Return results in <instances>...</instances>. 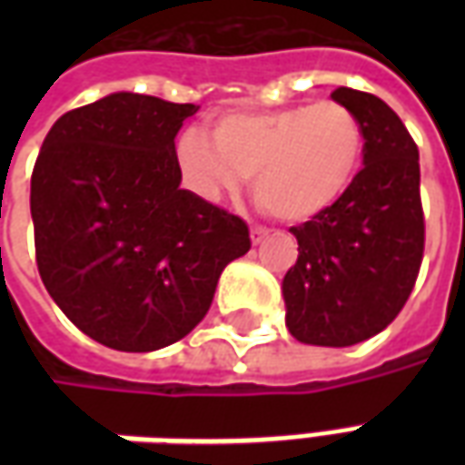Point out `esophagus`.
Returning a JSON list of instances; mask_svg holds the SVG:
<instances>
[{
	"instance_id": "1",
	"label": "esophagus",
	"mask_w": 465,
	"mask_h": 465,
	"mask_svg": "<svg viewBox=\"0 0 465 465\" xmlns=\"http://www.w3.org/2000/svg\"><path fill=\"white\" fill-rule=\"evenodd\" d=\"M249 236H252L253 246H259V243H263L269 239V229H266V226H253Z\"/></svg>"
}]
</instances>
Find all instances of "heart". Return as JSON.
Wrapping results in <instances>:
<instances>
[{"mask_svg": "<svg viewBox=\"0 0 465 465\" xmlns=\"http://www.w3.org/2000/svg\"><path fill=\"white\" fill-rule=\"evenodd\" d=\"M366 149L359 116L339 102L263 112H223L209 136L189 129L176 142L183 182L222 202L253 176V193L286 222L319 216L349 192Z\"/></svg>", "mask_w": 465, "mask_h": 465, "instance_id": "1", "label": "heart"}]
</instances>
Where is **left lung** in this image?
Returning <instances> with one entry per match:
<instances>
[{"label":"left lung","instance_id":"8db88e82","mask_svg":"<svg viewBox=\"0 0 465 465\" xmlns=\"http://www.w3.org/2000/svg\"><path fill=\"white\" fill-rule=\"evenodd\" d=\"M333 102L359 116L366 149L349 192L293 226L299 259L282 283L286 329L313 346H353L389 326L423 256L419 149L383 99L339 86Z\"/></svg>","mask_w":465,"mask_h":465}]
</instances>
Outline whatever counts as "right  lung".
<instances>
[{
  "label": "right lung",
  "instance_id": "1",
  "mask_svg": "<svg viewBox=\"0 0 465 465\" xmlns=\"http://www.w3.org/2000/svg\"><path fill=\"white\" fill-rule=\"evenodd\" d=\"M193 104L114 92L59 116L32 173L39 276L109 349L156 351L202 322L246 223L182 189L176 134Z\"/></svg>",
  "mask_w": 465,
  "mask_h": 465
}]
</instances>
